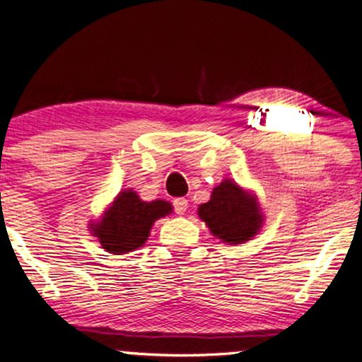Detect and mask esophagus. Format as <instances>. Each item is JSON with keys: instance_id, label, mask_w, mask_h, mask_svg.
Wrapping results in <instances>:
<instances>
[{"instance_id": "34e87169", "label": "esophagus", "mask_w": 362, "mask_h": 362, "mask_svg": "<svg viewBox=\"0 0 362 362\" xmlns=\"http://www.w3.org/2000/svg\"><path fill=\"white\" fill-rule=\"evenodd\" d=\"M173 207H175V213L177 214H184L187 211V207H189V201L184 197H178L173 201Z\"/></svg>"}]
</instances>
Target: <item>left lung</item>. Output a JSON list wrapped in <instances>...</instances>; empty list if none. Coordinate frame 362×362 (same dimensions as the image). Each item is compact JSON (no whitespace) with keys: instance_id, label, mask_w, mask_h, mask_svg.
I'll return each mask as SVG.
<instances>
[{"instance_id":"left-lung-1","label":"left lung","mask_w":362,"mask_h":362,"mask_svg":"<svg viewBox=\"0 0 362 362\" xmlns=\"http://www.w3.org/2000/svg\"><path fill=\"white\" fill-rule=\"evenodd\" d=\"M199 216L209 226L211 233L226 243L247 242L262 224L257 199L231 180L216 187L211 201L199 207Z\"/></svg>"}]
</instances>
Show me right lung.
Wrapping results in <instances>:
<instances>
[{"instance_id": "obj_1", "label": "right lung", "mask_w": 362, "mask_h": 362, "mask_svg": "<svg viewBox=\"0 0 362 362\" xmlns=\"http://www.w3.org/2000/svg\"><path fill=\"white\" fill-rule=\"evenodd\" d=\"M172 211L167 201L144 202L132 190L120 192L102 221L91 231L100 240L107 252L126 253L138 248L148 240L149 230L158 218Z\"/></svg>"}]
</instances>
